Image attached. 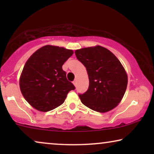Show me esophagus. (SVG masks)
<instances>
[{"label": "esophagus", "mask_w": 154, "mask_h": 154, "mask_svg": "<svg viewBox=\"0 0 154 154\" xmlns=\"http://www.w3.org/2000/svg\"><path fill=\"white\" fill-rule=\"evenodd\" d=\"M73 85H74L75 86H76L77 85V82H76V81H73Z\"/></svg>", "instance_id": "esophagus-1"}]
</instances>
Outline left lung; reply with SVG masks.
I'll use <instances>...</instances> for the list:
<instances>
[{"mask_svg": "<svg viewBox=\"0 0 154 154\" xmlns=\"http://www.w3.org/2000/svg\"><path fill=\"white\" fill-rule=\"evenodd\" d=\"M78 60L85 66L89 88L79 94L83 104L92 110L104 113L121 102L128 85V75L116 57L102 46L75 51Z\"/></svg>", "mask_w": 154, "mask_h": 154, "instance_id": "obj_1", "label": "left lung"}]
</instances>
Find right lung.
<instances>
[{
	"instance_id": "add662e5",
	"label": "right lung",
	"mask_w": 154,
	"mask_h": 154,
	"mask_svg": "<svg viewBox=\"0 0 154 154\" xmlns=\"http://www.w3.org/2000/svg\"><path fill=\"white\" fill-rule=\"evenodd\" d=\"M73 50L45 45L35 51L25 64L20 80L21 92L37 110L46 112L64 103L75 86L62 69Z\"/></svg>"
}]
</instances>
